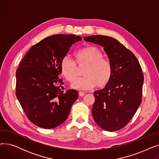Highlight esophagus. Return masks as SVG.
Here are the masks:
<instances>
[{"mask_svg": "<svg viewBox=\"0 0 159 159\" xmlns=\"http://www.w3.org/2000/svg\"><path fill=\"white\" fill-rule=\"evenodd\" d=\"M79 94L80 97H84L85 95V93L84 92H82V91H80V92L79 93Z\"/></svg>", "mask_w": 159, "mask_h": 159, "instance_id": "obj_1", "label": "esophagus"}]
</instances>
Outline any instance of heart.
<instances>
[{
	"label": "heart",
	"instance_id": "heart-1",
	"mask_svg": "<svg viewBox=\"0 0 159 159\" xmlns=\"http://www.w3.org/2000/svg\"><path fill=\"white\" fill-rule=\"evenodd\" d=\"M76 62L80 65H87L84 72L85 76L75 81L72 88L79 90H89L97 85L99 88L106 86L110 82L112 68L110 62L103 58V54L95 46L82 48L75 53ZM61 71L69 82H73L77 77L76 62L69 56H65L61 62Z\"/></svg>",
	"mask_w": 159,
	"mask_h": 159
}]
</instances>
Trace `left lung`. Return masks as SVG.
Wrapping results in <instances>:
<instances>
[{
	"instance_id": "left-lung-1",
	"label": "left lung",
	"mask_w": 159,
	"mask_h": 159,
	"mask_svg": "<svg viewBox=\"0 0 159 159\" xmlns=\"http://www.w3.org/2000/svg\"><path fill=\"white\" fill-rule=\"evenodd\" d=\"M84 39L104 48L112 68L108 84L94 92L93 119L104 130H119L126 126L141 104L144 82L141 66L135 55L113 37L91 35Z\"/></svg>"
}]
</instances>
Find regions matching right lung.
Masks as SVG:
<instances>
[{"label":"right lung","mask_w":159,"mask_h":159,"mask_svg":"<svg viewBox=\"0 0 159 159\" xmlns=\"http://www.w3.org/2000/svg\"><path fill=\"white\" fill-rule=\"evenodd\" d=\"M82 40L75 35H54L33 45L16 72V96L28 119L44 129L56 128L70 114L77 91L62 90L61 62L72 44Z\"/></svg>","instance_id":"obj_1"}]
</instances>
